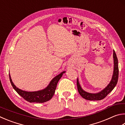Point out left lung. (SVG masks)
<instances>
[{"instance_id":"1","label":"left lung","mask_w":125,"mask_h":125,"mask_svg":"<svg viewBox=\"0 0 125 125\" xmlns=\"http://www.w3.org/2000/svg\"><path fill=\"white\" fill-rule=\"evenodd\" d=\"M113 58H114V71L112 76V80L106 86L105 88L102 90L101 91L96 94H92L85 91L79 83L78 78L77 79V87L79 94L83 98L88 101H100L104 99L110 92L112 91L115 86L116 85L118 78H119V67H118V60L116 53L114 50H113Z\"/></svg>"}]
</instances>
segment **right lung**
<instances>
[{
	"label": "right lung",
	"mask_w": 125,
	"mask_h": 125,
	"mask_svg": "<svg viewBox=\"0 0 125 125\" xmlns=\"http://www.w3.org/2000/svg\"><path fill=\"white\" fill-rule=\"evenodd\" d=\"M64 73H65V71L61 72L60 74L53 78L49 83V84L44 89L33 92L26 91L20 89L13 83L10 74H9V78H10L11 85L12 86L13 89L18 93V94L23 97L25 100L30 103H32V102L33 103H44L50 100L53 97L55 94L58 81L60 80Z\"/></svg>",
	"instance_id": "1"
}]
</instances>
